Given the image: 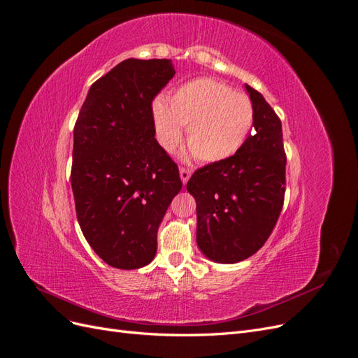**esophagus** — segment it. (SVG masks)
Here are the masks:
<instances>
[{
	"label": "esophagus",
	"instance_id": "34e87169",
	"mask_svg": "<svg viewBox=\"0 0 358 358\" xmlns=\"http://www.w3.org/2000/svg\"><path fill=\"white\" fill-rule=\"evenodd\" d=\"M190 176H192V171L189 168H180V177H181V181L185 182V185L189 181Z\"/></svg>",
	"mask_w": 358,
	"mask_h": 358
}]
</instances>
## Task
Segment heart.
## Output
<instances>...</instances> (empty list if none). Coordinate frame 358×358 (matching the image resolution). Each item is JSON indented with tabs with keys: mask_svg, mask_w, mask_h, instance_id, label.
Wrapping results in <instances>:
<instances>
[{
	"mask_svg": "<svg viewBox=\"0 0 358 358\" xmlns=\"http://www.w3.org/2000/svg\"><path fill=\"white\" fill-rule=\"evenodd\" d=\"M152 124L162 148L172 152L187 125L190 154L199 162L217 163L231 157L248 139L254 106L243 92L215 78H195L173 89L166 101L152 104Z\"/></svg>",
	"mask_w": 358,
	"mask_h": 358,
	"instance_id": "b5f03b06",
	"label": "heart"
}]
</instances>
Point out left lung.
Instances as JSON below:
<instances>
[{"instance_id":"left-lung-1","label":"left lung","mask_w":358,"mask_h":358,"mask_svg":"<svg viewBox=\"0 0 358 358\" xmlns=\"http://www.w3.org/2000/svg\"><path fill=\"white\" fill-rule=\"evenodd\" d=\"M254 131L227 160L194 172L187 190L196 199L199 250L217 263L251 257L269 239L284 204L286 151L278 115L246 85Z\"/></svg>"}]
</instances>
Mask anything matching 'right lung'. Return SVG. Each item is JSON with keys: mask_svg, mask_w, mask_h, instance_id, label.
<instances>
[{"mask_svg": "<svg viewBox=\"0 0 358 358\" xmlns=\"http://www.w3.org/2000/svg\"><path fill=\"white\" fill-rule=\"evenodd\" d=\"M173 76L168 59H127L90 86L76 121L77 219L92 250L117 269L151 263L159 225L182 186L152 124V101Z\"/></svg>", "mask_w": 358, "mask_h": 358, "instance_id": "add662e5", "label": "right lung"}]
</instances>
